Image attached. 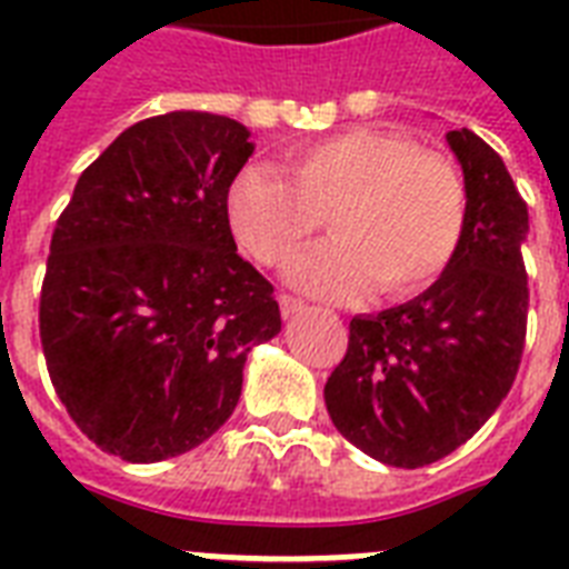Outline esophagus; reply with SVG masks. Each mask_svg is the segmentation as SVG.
Here are the masks:
<instances>
[{"label": "esophagus", "instance_id": "obj_1", "mask_svg": "<svg viewBox=\"0 0 569 569\" xmlns=\"http://www.w3.org/2000/svg\"><path fill=\"white\" fill-rule=\"evenodd\" d=\"M298 310H303V303L298 301V298H292V295H280V312H283V319H292Z\"/></svg>", "mask_w": 569, "mask_h": 569}]
</instances>
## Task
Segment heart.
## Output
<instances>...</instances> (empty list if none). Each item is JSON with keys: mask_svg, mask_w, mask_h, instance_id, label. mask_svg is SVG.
Returning <instances> with one entry per match:
<instances>
[{"mask_svg": "<svg viewBox=\"0 0 569 569\" xmlns=\"http://www.w3.org/2000/svg\"><path fill=\"white\" fill-rule=\"evenodd\" d=\"M286 172L248 164L227 191L232 236L262 266H283L328 214L337 239L289 268L298 289L348 298L375 280L410 295L442 274L463 232V182L442 156L380 129H348L298 144Z\"/></svg>", "mask_w": 569, "mask_h": 569, "instance_id": "obj_1", "label": "heart"}]
</instances>
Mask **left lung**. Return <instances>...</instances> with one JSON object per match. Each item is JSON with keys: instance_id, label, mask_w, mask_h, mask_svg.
<instances>
[{"instance_id": "8db88e82", "label": "left lung", "mask_w": 569, "mask_h": 569, "mask_svg": "<svg viewBox=\"0 0 569 569\" xmlns=\"http://www.w3.org/2000/svg\"><path fill=\"white\" fill-rule=\"evenodd\" d=\"M446 141L467 191L458 250L413 301L355 316L325 383L337 431L387 467H425L463 446L508 396L526 342V200L476 132L451 129Z\"/></svg>"}]
</instances>
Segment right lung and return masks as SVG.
I'll return each instance as SVG.
<instances>
[{"instance_id":"right-lung-1","label":"right lung","mask_w":569,"mask_h":569,"mask_svg":"<svg viewBox=\"0 0 569 569\" xmlns=\"http://www.w3.org/2000/svg\"><path fill=\"white\" fill-rule=\"evenodd\" d=\"M250 129L168 111L84 168L49 244L40 342L73 422L129 463L186 455L239 405L250 348L280 333L274 286L236 253L227 191Z\"/></svg>"}]
</instances>
